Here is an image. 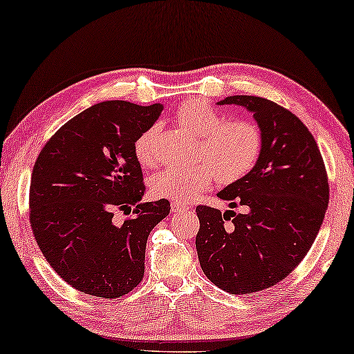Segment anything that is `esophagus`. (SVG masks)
<instances>
[{
    "label": "esophagus",
    "instance_id": "34e87169",
    "mask_svg": "<svg viewBox=\"0 0 354 354\" xmlns=\"http://www.w3.org/2000/svg\"><path fill=\"white\" fill-rule=\"evenodd\" d=\"M188 205L187 204H182V202H176L174 201L172 204H171V210L174 212V213H180V212H185V210H188Z\"/></svg>",
    "mask_w": 354,
    "mask_h": 354
}]
</instances>
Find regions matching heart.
<instances>
[{
    "instance_id": "obj_1",
    "label": "heart",
    "mask_w": 354,
    "mask_h": 354,
    "mask_svg": "<svg viewBox=\"0 0 354 354\" xmlns=\"http://www.w3.org/2000/svg\"><path fill=\"white\" fill-rule=\"evenodd\" d=\"M176 120L185 130L199 136L198 163L191 166L169 165L150 178V191L156 198L188 201L204 191L216 176L224 183L240 180L252 169L262 149L257 125L248 120H230L202 100L183 102ZM155 129L146 130L135 141V156L142 167L156 163L153 150Z\"/></svg>"
}]
</instances>
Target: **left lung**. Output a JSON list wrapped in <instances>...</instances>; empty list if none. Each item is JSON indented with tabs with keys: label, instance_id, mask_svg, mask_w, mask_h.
Wrapping results in <instances>:
<instances>
[{
	"label": "left lung",
	"instance_id": "1",
	"mask_svg": "<svg viewBox=\"0 0 354 354\" xmlns=\"http://www.w3.org/2000/svg\"><path fill=\"white\" fill-rule=\"evenodd\" d=\"M218 105L246 108L262 149L252 169L218 193L248 213L232 218V210L199 205L196 249L208 279L245 295L276 286L304 259L322 227L329 187L314 136L288 109L254 95H230Z\"/></svg>",
	"mask_w": 354,
	"mask_h": 354
}]
</instances>
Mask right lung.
I'll return each mask as SVG.
<instances>
[{
    "mask_svg": "<svg viewBox=\"0 0 354 354\" xmlns=\"http://www.w3.org/2000/svg\"><path fill=\"white\" fill-rule=\"evenodd\" d=\"M163 111L106 100L64 124L34 165L30 219L40 251L68 286L98 298L131 292L144 276L147 236L169 201L142 202L135 141ZM135 205L115 223L113 210Z\"/></svg>",
    "mask_w": 354,
    "mask_h": 354,
    "instance_id": "1",
    "label": "right lung"
}]
</instances>
